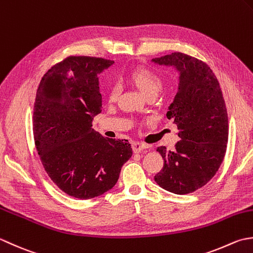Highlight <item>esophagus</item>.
<instances>
[{
    "label": "esophagus",
    "mask_w": 253,
    "mask_h": 253,
    "mask_svg": "<svg viewBox=\"0 0 253 253\" xmlns=\"http://www.w3.org/2000/svg\"><path fill=\"white\" fill-rule=\"evenodd\" d=\"M148 148V145H146V144H143V143H140V142H134L132 143V149L134 153H138L143 151V149H146Z\"/></svg>",
    "instance_id": "esophagus-1"
}]
</instances>
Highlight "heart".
Instances as JSON below:
<instances>
[{
  "mask_svg": "<svg viewBox=\"0 0 253 253\" xmlns=\"http://www.w3.org/2000/svg\"><path fill=\"white\" fill-rule=\"evenodd\" d=\"M131 82L135 85L142 94L146 97L149 95H157L163 87V81L155 72L147 69H138L134 71L131 75ZM120 94L119 84H112L108 91L110 100H116Z\"/></svg>",
  "mask_w": 253,
  "mask_h": 253,
  "instance_id": "1",
  "label": "heart"
}]
</instances>
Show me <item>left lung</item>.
I'll use <instances>...</instances> for the list:
<instances>
[{"instance_id": "8db88e82", "label": "left lung", "mask_w": 253, "mask_h": 253, "mask_svg": "<svg viewBox=\"0 0 253 253\" xmlns=\"http://www.w3.org/2000/svg\"><path fill=\"white\" fill-rule=\"evenodd\" d=\"M179 73L177 95L167 118L178 127L174 149L157 147L164 167L154 179L159 187L188 194L204 187L223 162L228 142V117L220 86L213 71L201 60L181 52L153 59Z\"/></svg>"}]
</instances>
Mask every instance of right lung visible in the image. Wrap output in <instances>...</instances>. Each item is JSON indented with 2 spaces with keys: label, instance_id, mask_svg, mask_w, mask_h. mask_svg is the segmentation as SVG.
<instances>
[{
  "label": "right lung",
  "instance_id": "right-lung-1",
  "mask_svg": "<svg viewBox=\"0 0 253 253\" xmlns=\"http://www.w3.org/2000/svg\"><path fill=\"white\" fill-rule=\"evenodd\" d=\"M113 61L69 56L40 81L34 107L36 148L51 180L81 200L113 188L132 156L127 140L101 136L92 128L101 112L98 74Z\"/></svg>",
  "mask_w": 253,
  "mask_h": 253
}]
</instances>
